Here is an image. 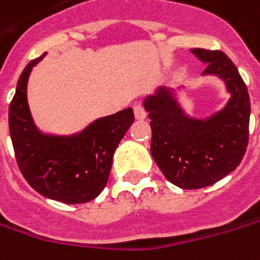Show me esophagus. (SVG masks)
Listing matches in <instances>:
<instances>
[{"label": "esophagus", "mask_w": 260, "mask_h": 260, "mask_svg": "<svg viewBox=\"0 0 260 260\" xmlns=\"http://www.w3.org/2000/svg\"><path fill=\"white\" fill-rule=\"evenodd\" d=\"M133 110H135L136 118H139V120H142V118L146 117V110H145V107H143L142 102H136V104L133 105Z\"/></svg>", "instance_id": "1"}]
</instances>
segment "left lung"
<instances>
[{
  "label": "left lung",
  "instance_id": "left-lung-1",
  "mask_svg": "<svg viewBox=\"0 0 260 260\" xmlns=\"http://www.w3.org/2000/svg\"><path fill=\"white\" fill-rule=\"evenodd\" d=\"M191 52L206 62L203 74L225 80L231 92L227 107L208 120H193L168 90L145 101L152 127L150 153L170 183L188 190L215 184L239 167L250 120L249 92L233 61L222 51L194 48Z\"/></svg>",
  "mask_w": 260,
  "mask_h": 260
}]
</instances>
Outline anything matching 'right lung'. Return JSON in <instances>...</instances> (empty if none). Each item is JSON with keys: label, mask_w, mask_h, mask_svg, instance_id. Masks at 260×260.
I'll use <instances>...</instances> for the list:
<instances>
[{"label": "right lung", "mask_w": 260, "mask_h": 260, "mask_svg": "<svg viewBox=\"0 0 260 260\" xmlns=\"http://www.w3.org/2000/svg\"><path fill=\"white\" fill-rule=\"evenodd\" d=\"M32 59L20 74L8 108V127L16 161L26 181L42 196L67 205L93 201L107 186L112 155L135 121L132 108L99 118L70 137L41 135L30 117L26 98Z\"/></svg>", "instance_id": "add662e5"}]
</instances>
